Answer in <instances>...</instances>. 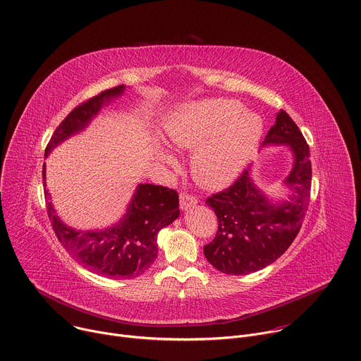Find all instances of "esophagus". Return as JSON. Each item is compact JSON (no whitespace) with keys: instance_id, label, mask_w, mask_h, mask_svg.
Segmentation results:
<instances>
[{"instance_id":"obj_1","label":"esophagus","mask_w":361,"mask_h":361,"mask_svg":"<svg viewBox=\"0 0 361 361\" xmlns=\"http://www.w3.org/2000/svg\"><path fill=\"white\" fill-rule=\"evenodd\" d=\"M179 204H180V209H182V211H188L189 208L195 207V205L197 204V201H196L195 196H190V195H180Z\"/></svg>"}]
</instances>
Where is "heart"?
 I'll list each match as a JSON object with an SVG mask.
<instances>
[{
    "label": "heart",
    "instance_id": "b5f03b06",
    "mask_svg": "<svg viewBox=\"0 0 361 361\" xmlns=\"http://www.w3.org/2000/svg\"><path fill=\"white\" fill-rule=\"evenodd\" d=\"M166 142L183 150L195 149L190 171L207 189L232 183L245 169L261 142V117L231 99H207L175 110L164 125ZM159 159L169 166L175 157L157 149Z\"/></svg>",
    "mask_w": 361,
    "mask_h": 361
}]
</instances>
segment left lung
Returning <instances> with one entry per match:
<instances>
[{"label": "left lung", "instance_id": "left-lung-1", "mask_svg": "<svg viewBox=\"0 0 361 361\" xmlns=\"http://www.w3.org/2000/svg\"><path fill=\"white\" fill-rule=\"evenodd\" d=\"M290 147L293 166L283 180L286 197H272L259 189L248 168L232 186L207 199L218 216L214 241L204 247L218 271L247 275L281 257L293 244L305 216L311 189L308 145L294 120L281 110L262 147Z\"/></svg>", "mask_w": 361, "mask_h": 361}]
</instances>
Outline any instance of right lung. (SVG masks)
Instances as JSON below:
<instances>
[{
	"mask_svg": "<svg viewBox=\"0 0 361 361\" xmlns=\"http://www.w3.org/2000/svg\"><path fill=\"white\" fill-rule=\"evenodd\" d=\"M126 92L117 86L77 106L53 133L44 156L74 135L82 133L100 110ZM46 185V164L43 166ZM47 212L53 229L64 250L89 271L111 279H130L142 275L157 257L156 238L159 231L179 216V196L175 190L150 183H139L116 224L103 229H75L61 221L44 189Z\"/></svg>",
	"mask_w": 361,
	"mask_h": 361,
	"instance_id": "right-lung-1",
	"label": "right lung"
}]
</instances>
